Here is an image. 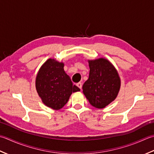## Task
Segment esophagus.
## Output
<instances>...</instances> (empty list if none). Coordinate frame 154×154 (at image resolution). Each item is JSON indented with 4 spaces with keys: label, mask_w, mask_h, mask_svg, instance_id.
Instances as JSON below:
<instances>
[{
    "label": "esophagus",
    "mask_w": 154,
    "mask_h": 154,
    "mask_svg": "<svg viewBox=\"0 0 154 154\" xmlns=\"http://www.w3.org/2000/svg\"><path fill=\"white\" fill-rule=\"evenodd\" d=\"M76 86L79 88L80 89V90H82V84L81 82H78V83H77L76 84Z\"/></svg>",
    "instance_id": "34e87169"
}]
</instances>
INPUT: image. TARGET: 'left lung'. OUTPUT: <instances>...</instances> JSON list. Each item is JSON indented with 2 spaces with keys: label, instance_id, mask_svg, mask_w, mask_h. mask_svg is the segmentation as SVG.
<instances>
[{
  "label": "left lung",
  "instance_id": "obj_1",
  "mask_svg": "<svg viewBox=\"0 0 154 154\" xmlns=\"http://www.w3.org/2000/svg\"><path fill=\"white\" fill-rule=\"evenodd\" d=\"M89 78L83 84V93L90 103L103 108L116 98L121 81L118 71L106 58L88 60Z\"/></svg>",
  "mask_w": 154,
  "mask_h": 154
}]
</instances>
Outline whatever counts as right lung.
<instances>
[{"label":"right lung","instance_id":"obj_1","mask_svg":"<svg viewBox=\"0 0 154 154\" xmlns=\"http://www.w3.org/2000/svg\"><path fill=\"white\" fill-rule=\"evenodd\" d=\"M64 63L49 58L40 67L36 78V89L42 102L49 108H63L72 92L80 91L73 85L64 70Z\"/></svg>","mask_w":154,"mask_h":154}]
</instances>
